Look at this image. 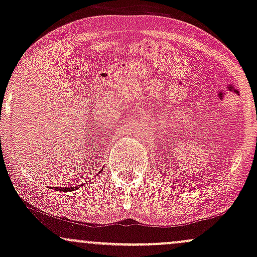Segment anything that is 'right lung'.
I'll return each mask as SVG.
<instances>
[{"label": "right lung", "instance_id": "add662e5", "mask_svg": "<svg viewBox=\"0 0 257 257\" xmlns=\"http://www.w3.org/2000/svg\"><path fill=\"white\" fill-rule=\"evenodd\" d=\"M102 172V171H100ZM99 172V173H100ZM79 186H82V185H79ZM76 187H53V190H57V191H61V192H67V191H72L74 190Z\"/></svg>", "mask_w": 257, "mask_h": 257}]
</instances>
